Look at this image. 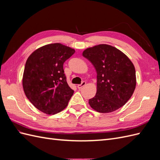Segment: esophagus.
<instances>
[{
  "instance_id": "1",
  "label": "esophagus",
  "mask_w": 160,
  "mask_h": 160,
  "mask_svg": "<svg viewBox=\"0 0 160 160\" xmlns=\"http://www.w3.org/2000/svg\"><path fill=\"white\" fill-rule=\"evenodd\" d=\"M85 84H86V82H85V81H83L81 83V84H79V85H77V88L78 89H81L82 88H83V87H84L85 85Z\"/></svg>"
}]
</instances>
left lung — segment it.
I'll use <instances>...</instances> for the list:
<instances>
[{
  "instance_id": "1",
  "label": "left lung",
  "mask_w": 160,
  "mask_h": 160,
  "mask_svg": "<svg viewBox=\"0 0 160 160\" xmlns=\"http://www.w3.org/2000/svg\"><path fill=\"white\" fill-rule=\"evenodd\" d=\"M83 56L97 72V92L89 100L91 108L103 113L122 108L132 96L136 86L133 62L123 52L106 44L88 48Z\"/></svg>"
}]
</instances>
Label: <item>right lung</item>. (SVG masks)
I'll return each instance as SVG.
<instances>
[{"label":"right lung","instance_id":"1","mask_svg":"<svg viewBox=\"0 0 160 160\" xmlns=\"http://www.w3.org/2000/svg\"><path fill=\"white\" fill-rule=\"evenodd\" d=\"M75 52L61 43L38 48L27 60L22 88L28 99L42 112L54 115L63 110L74 93L67 83L63 63Z\"/></svg>","mask_w":160,"mask_h":160}]
</instances>
